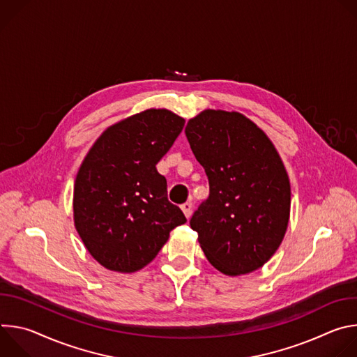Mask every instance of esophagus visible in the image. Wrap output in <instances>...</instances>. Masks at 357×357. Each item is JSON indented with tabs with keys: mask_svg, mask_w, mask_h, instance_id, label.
Listing matches in <instances>:
<instances>
[{
	"mask_svg": "<svg viewBox=\"0 0 357 357\" xmlns=\"http://www.w3.org/2000/svg\"><path fill=\"white\" fill-rule=\"evenodd\" d=\"M192 208H193V205H192V202H185V203H183V205L181 206V209H182L183 215L186 216V219H189V218H190V215H192Z\"/></svg>",
	"mask_w": 357,
	"mask_h": 357,
	"instance_id": "esophagus-1",
	"label": "esophagus"
}]
</instances>
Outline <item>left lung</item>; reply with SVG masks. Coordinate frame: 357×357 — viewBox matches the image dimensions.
<instances>
[{
	"label": "left lung",
	"instance_id": "8db88e82",
	"mask_svg": "<svg viewBox=\"0 0 357 357\" xmlns=\"http://www.w3.org/2000/svg\"><path fill=\"white\" fill-rule=\"evenodd\" d=\"M185 134L209 179L190 219L209 263L226 275L261 268L285 236L291 186L274 144L237 112L203 110Z\"/></svg>",
	"mask_w": 357,
	"mask_h": 357
}]
</instances>
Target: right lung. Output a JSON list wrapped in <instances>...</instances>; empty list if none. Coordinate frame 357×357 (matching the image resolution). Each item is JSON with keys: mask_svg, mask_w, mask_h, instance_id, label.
Instances as JSON below:
<instances>
[{"mask_svg": "<svg viewBox=\"0 0 357 357\" xmlns=\"http://www.w3.org/2000/svg\"><path fill=\"white\" fill-rule=\"evenodd\" d=\"M183 126L167 109H148L110 126L89 149L75 181L73 220L100 266L117 273L144 268L186 222L155 168Z\"/></svg>", "mask_w": 357, "mask_h": 357, "instance_id": "right-lung-1", "label": "right lung"}]
</instances>
